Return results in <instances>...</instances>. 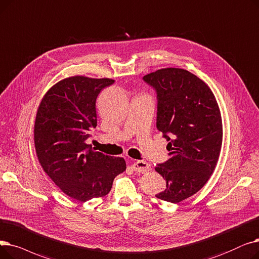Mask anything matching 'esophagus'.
Wrapping results in <instances>:
<instances>
[{
  "mask_svg": "<svg viewBox=\"0 0 259 259\" xmlns=\"http://www.w3.org/2000/svg\"><path fill=\"white\" fill-rule=\"evenodd\" d=\"M132 168L139 173H145V171L151 169V164L149 162L144 161V160H137L132 163Z\"/></svg>",
  "mask_w": 259,
  "mask_h": 259,
  "instance_id": "obj_1",
  "label": "esophagus"
}]
</instances>
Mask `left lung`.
I'll use <instances>...</instances> for the list:
<instances>
[{"instance_id": "obj_1", "label": "left lung", "mask_w": 259, "mask_h": 259, "mask_svg": "<svg viewBox=\"0 0 259 259\" xmlns=\"http://www.w3.org/2000/svg\"><path fill=\"white\" fill-rule=\"evenodd\" d=\"M157 92V128L169 141V159L155 169L166 188L158 199L178 203L198 192L216 167L223 144V120L211 89L192 72L175 67L147 73Z\"/></svg>"}]
</instances>
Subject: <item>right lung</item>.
Returning a JSON list of instances; mask_svg holds the SVG:
<instances>
[{
    "instance_id": "right-lung-1",
    "label": "right lung",
    "mask_w": 259,
    "mask_h": 259,
    "mask_svg": "<svg viewBox=\"0 0 259 259\" xmlns=\"http://www.w3.org/2000/svg\"><path fill=\"white\" fill-rule=\"evenodd\" d=\"M114 82L65 78L47 91L36 112L33 140L39 162L61 191L81 202L107 195L126 168L123 158L95 152L86 143L97 126V97Z\"/></svg>"
}]
</instances>
